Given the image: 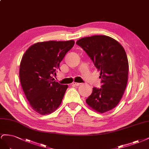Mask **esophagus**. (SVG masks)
I'll list each match as a JSON object with an SVG mask.
<instances>
[{
    "instance_id": "1",
    "label": "esophagus",
    "mask_w": 149,
    "mask_h": 149,
    "mask_svg": "<svg viewBox=\"0 0 149 149\" xmlns=\"http://www.w3.org/2000/svg\"><path fill=\"white\" fill-rule=\"evenodd\" d=\"M81 84V83H77V82H73V84H72V86H80V85Z\"/></svg>"
}]
</instances>
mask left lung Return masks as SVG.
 Returning <instances> with one entry per match:
<instances>
[{
	"mask_svg": "<svg viewBox=\"0 0 149 149\" xmlns=\"http://www.w3.org/2000/svg\"><path fill=\"white\" fill-rule=\"evenodd\" d=\"M76 44L100 71L102 85L100 88H93L86 102L98 112L109 111L119 102L127 86L129 62L125 51L117 40L106 36L84 37Z\"/></svg>",
	"mask_w": 149,
	"mask_h": 149,
	"instance_id": "1",
	"label": "left lung"
}]
</instances>
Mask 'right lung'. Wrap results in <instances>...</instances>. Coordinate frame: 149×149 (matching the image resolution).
Here are the masks:
<instances>
[{"label": "right lung", "mask_w": 149, "mask_h": 149, "mask_svg": "<svg viewBox=\"0 0 149 149\" xmlns=\"http://www.w3.org/2000/svg\"><path fill=\"white\" fill-rule=\"evenodd\" d=\"M74 45V40L38 42L24 53L20 65V81L36 112L49 114L61 105L68 86L54 81L52 76L56 74L60 63Z\"/></svg>", "instance_id": "add662e5"}]
</instances>
